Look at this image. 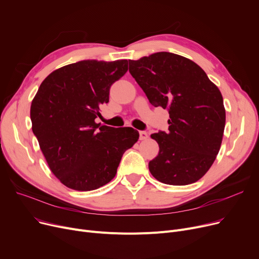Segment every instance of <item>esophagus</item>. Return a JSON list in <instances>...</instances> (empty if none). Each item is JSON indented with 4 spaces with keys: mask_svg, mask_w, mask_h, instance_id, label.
Returning a JSON list of instances; mask_svg holds the SVG:
<instances>
[{
    "mask_svg": "<svg viewBox=\"0 0 259 259\" xmlns=\"http://www.w3.org/2000/svg\"><path fill=\"white\" fill-rule=\"evenodd\" d=\"M149 138V135H148V133L146 132V131H141L140 132V140L141 141H145V140H147Z\"/></svg>",
    "mask_w": 259,
    "mask_h": 259,
    "instance_id": "esophagus-1",
    "label": "esophagus"
}]
</instances>
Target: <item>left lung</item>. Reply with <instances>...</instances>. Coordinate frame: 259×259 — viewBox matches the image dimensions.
<instances>
[{
    "mask_svg": "<svg viewBox=\"0 0 259 259\" xmlns=\"http://www.w3.org/2000/svg\"><path fill=\"white\" fill-rule=\"evenodd\" d=\"M129 72L154 107L168 109L167 132L151 134L159 146L149 170L160 183L185 186L211 168L226 124L223 95L193 61L171 52L129 60Z\"/></svg>",
    "mask_w": 259,
    "mask_h": 259,
    "instance_id": "obj_1",
    "label": "left lung"
}]
</instances>
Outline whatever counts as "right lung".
<instances>
[{
	"instance_id": "right-lung-1",
	"label": "right lung",
	"mask_w": 259,
	"mask_h": 259,
	"mask_svg": "<svg viewBox=\"0 0 259 259\" xmlns=\"http://www.w3.org/2000/svg\"><path fill=\"white\" fill-rule=\"evenodd\" d=\"M128 61L87 60L51 72L30 107L32 131L51 172L66 187L91 191L110 182L122 154L139 140L131 127L101 126L95 118Z\"/></svg>"
}]
</instances>
